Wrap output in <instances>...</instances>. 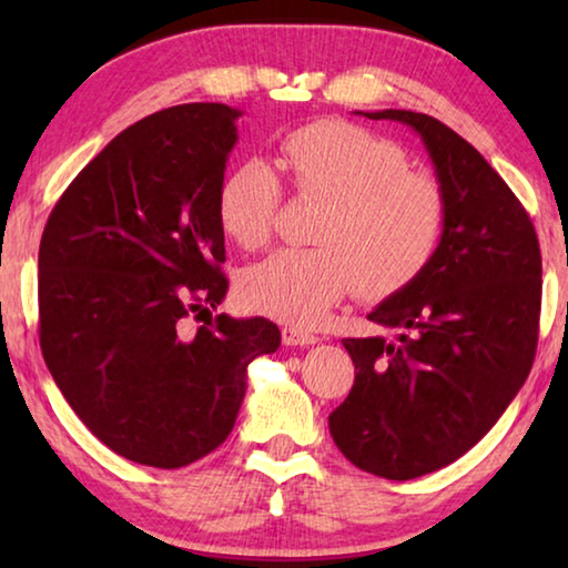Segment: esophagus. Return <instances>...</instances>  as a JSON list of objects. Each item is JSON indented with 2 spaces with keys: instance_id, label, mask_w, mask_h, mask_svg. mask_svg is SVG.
I'll use <instances>...</instances> for the list:
<instances>
[{
  "instance_id": "1",
  "label": "esophagus",
  "mask_w": 568,
  "mask_h": 568,
  "mask_svg": "<svg viewBox=\"0 0 568 568\" xmlns=\"http://www.w3.org/2000/svg\"><path fill=\"white\" fill-rule=\"evenodd\" d=\"M283 343L285 345H315V343H318V335L295 328V325H285Z\"/></svg>"
}]
</instances>
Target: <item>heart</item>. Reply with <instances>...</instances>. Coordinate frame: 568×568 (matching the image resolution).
<instances>
[{
  "label": "heart",
  "instance_id": "1",
  "mask_svg": "<svg viewBox=\"0 0 568 568\" xmlns=\"http://www.w3.org/2000/svg\"><path fill=\"white\" fill-rule=\"evenodd\" d=\"M301 197L325 210L311 250H277L250 267L240 297L250 311L295 328H318L345 295L400 291L434 261L446 227V197L426 172L408 170L406 150L343 120H321L285 134L277 152ZM283 185L263 160L225 175L217 217L247 250L273 237Z\"/></svg>",
  "mask_w": 568,
  "mask_h": 568
}]
</instances>
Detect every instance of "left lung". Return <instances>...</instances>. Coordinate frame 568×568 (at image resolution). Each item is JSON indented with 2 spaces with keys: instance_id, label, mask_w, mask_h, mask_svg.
Listing matches in <instances>:
<instances>
[{
  "instance_id": "left-lung-1",
  "label": "left lung",
  "mask_w": 568,
  "mask_h": 568,
  "mask_svg": "<svg viewBox=\"0 0 568 568\" xmlns=\"http://www.w3.org/2000/svg\"><path fill=\"white\" fill-rule=\"evenodd\" d=\"M420 134L446 197L434 261L368 321L396 338H345L355 381L328 426L353 466L408 480L474 448L524 386L541 315L531 217L484 155L410 110L365 112Z\"/></svg>"
}]
</instances>
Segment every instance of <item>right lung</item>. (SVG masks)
Returning <instances> with one entry per match:
<instances>
[{"label":"right lung","mask_w":568,"mask_h":568,"mask_svg":"<svg viewBox=\"0 0 568 568\" xmlns=\"http://www.w3.org/2000/svg\"><path fill=\"white\" fill-rule=\"evenodd\" d=\"M240 112L160 110L62 192L40 243V345L57 388L114 454L180 468L230 436L245 371L275 353L265 318H207L227 293L217 192Z\"/></svg>","instance_id":"obj_1"}]
</instances>
